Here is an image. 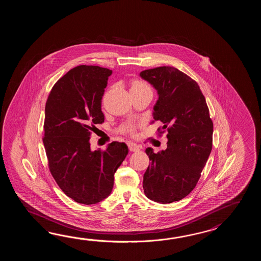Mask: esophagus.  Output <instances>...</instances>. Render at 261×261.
<instances>
[{
	"instance_id": "34e87169",
	"label": "esophagus",
	"mask_w": 261,
	"mask_h": 261,
	"mask_svg": "<svg viewBox=\"0 0 261 261\" xmlns=\"http://www.w3.org/2000/svg\"><path fill=\"white\" fill-rule=\"evenodd\" d=\"M128 149L129 151H132V152H138L141 149V147L139 146L138 144H134V143H132V142H129L128 143Z\"/></svg>"
}]
</instances>
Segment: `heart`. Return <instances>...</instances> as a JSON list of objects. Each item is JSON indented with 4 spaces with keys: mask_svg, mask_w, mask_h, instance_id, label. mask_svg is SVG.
<instances>
[{
    "mask_svg": "<svg viewBox=\"0 0 261 261\" xmlns=\"http://www.w3.org/2000/svg\"><path fill=\"white\" fill-rule=\"evenodd\" d=\"M150 89L149 87L146 84L138 80V79H133L130 82V91H135V90H141V89ZM138 127V124L133 122H127L123 124L120 127V132L122 133H127L133 135L135 133L136 128Z\"/></svg>",
    "mask_w": 261,
    "mask_h": 261,
    "instance_id": "1",
    "label": "heart"
}]
</instances>
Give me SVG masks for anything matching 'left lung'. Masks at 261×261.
Masks as SVG:
<instances>
[{
    "mask_svg": "<svg viewBox=\"0 0 261 261\" xmlns=\"http://www.w3.org/2000/svg\"><path fill=\"white\" fill-rule=\"evenodd\" d=\"M140 76L158 91L153 118L168 132L166 149H145L150 164L144 174V194L155 202L172 203L198 183L211 153L214 125L199 85L186 73L162 66L144 70Z\"/></svg>",
    "mask_w": 261,
    "mask_h": 261,
    "instance_id": "1",
    "label": "left lung"
}]
</instances>
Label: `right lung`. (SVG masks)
<instances>
[{
  "label": "right lung",
  "mask_w": 261,
  "mask_h": 261,
  "mask_svg": "<svg viewBox=\"0 0 261 261\" xmlns=\"http://www.w3.org/2000/svg\"><path fill=\"white\" fill-rule=\"evenodd\" d=\"M112 70L80 65L50 91L44 109V149L58 186L74 201L95 204L111 194L114 174L128 149L113 142L106 150L90 148L95 125L105 121L101 99Z\"/></svg>",
  "instance_id": "right-lung-1"
}]
</instances>
